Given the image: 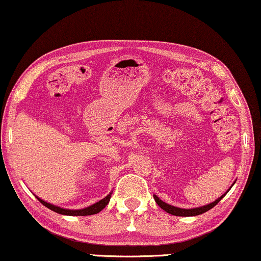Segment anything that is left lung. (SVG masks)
Wrapping results in <instances>:
<instances>
[{
  "instance_id": "1",
  "label": "left lung",
  "mask_w": 261,
  "mask_h": 261,
  "mask_svg": "<svg viewBox=\"0 0 261 261\" xmlns=\"http://www.w3.org/2000/svg\"><path fill=\"white\" fill-rule=\"evenodd\" d=\"M230 189H231V188H230ZM230 189H228V190H230ZM227 191L223 196H220V197L217 200H215V202L207 204V205L200 206V207H195V209H181V207L172 206V205H170V204L164 203L163 200L160 199L156 195H154V199H155V202L158 203V205L166 212H168V214L174 215V216H181V217H190V216L202 215V214H204V212H206V211H209L210 209H212V207H214L216 204H218L219 200L227 194Z\"/></svg>"
}]
</instances>
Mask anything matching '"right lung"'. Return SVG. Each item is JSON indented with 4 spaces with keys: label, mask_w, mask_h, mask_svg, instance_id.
<instances>
[{
    "label": "right lung",
    "mask_w": 261,
    "mask_h": 261,
    "mask_svg": "<svg viewBox=\"0 0 261 261\" xmlns=\"http://www.w3.org/2000/svg\"><path fill=\"white\" fill-rule=\"evenodd\" d=\"M38 198V197H37ZM110 199H111V194L106 196L105 198L99 200L93 205H91L89 207H85V209H80V210H67V209H63V207H59V206H56V205H52L50 203H46L44 202L43 199L38 198L39 202H41L44 206H46L47 209H50L52 211L57 212V214H61V215H66V216H90V215H94V214H98V212L101 211L103 207H105L108 203H110Z\"/></svg>",
    "instance_id": "1"
}]
</instances>
